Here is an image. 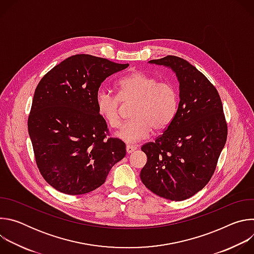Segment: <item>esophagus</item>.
I'll use <instances>...</instances> for the list:
<instances>
[{
    "label": "esophagus",
    "mask_w": 254,
    "mask_h": 254,
    "mask_svg": "<svg viewBox=\"0 0 254 254\" xmlns=\"http://www.w3.org/2000/svg\"><path fill=\"white\" fill-rule=\"evenodd\" d=\"M137 149L136 146H132V144H127V154H131L132 152H134Z\"/></svg>",
    "instance_id": "1"
}]
</instances>
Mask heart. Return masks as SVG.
<instances>
[{
    "instance_id": "1",
    "label": "heart",
    "mask_w": 254,
    "mask_h": 254,
    "mask_svg": "<svg viewBox=\"0 0 254 254\" xmlns=\"http://www.w3.org/2000/svg\"><path fill=\"white\" fill-rule=\"evenodd\" d=\"M115 88L117 95L99 89L94 98L95 108L106 125L117 128L122 122V103L130 108L131 121L126 123L117 136L127 142L147 138L153 131L162 132L174 122L179 105V92L169 81L140 71H132L119 79Z\"/></svg>"
}]
</instances>
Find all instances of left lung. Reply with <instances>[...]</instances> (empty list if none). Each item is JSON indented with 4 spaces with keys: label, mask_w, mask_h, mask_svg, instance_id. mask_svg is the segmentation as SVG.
Returning <instances> with one entry per match:
<instances>
[{
    "label": "left lung",
    "mask_w": 254,
    "mask_h": 254,
    "mask_svg": "<svg viewBox=\"0 0 254 254\" xmlns=\"http://www.w3.org/2000/svg\"><path fill=\"white\" fill-rule=\"evenodd\" d=\"M150 62L176 72L180 102L171 126L141 147L148 161L139 176L156 195L183 201L202 190L216 170L228 132L222 101L208 78L185 59L168 55Z\"/></svg>",
    "instance_id": "left-lung-1"
}]
</instances>
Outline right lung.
Instances as JSON below:
<instances>
[{
	"label": "right lung",
	"instance_id": "add662e5",
	"mask_svg": "<svg viewBox=\"0 0 254 254\" xmlns=\"http://www.w3.org/2000/svg\"><path fill=\"white\" fill-rule=\"evenodd\" d=\"M127 66L76 54L53 67L36 87L28 131L40 174L57 191L81 195L95 190L126 156V143L106 136L94 98L106 77Z\"/></svg>",
	"mask_w": 254,
	"mask_h": 254
}]
</instances>
